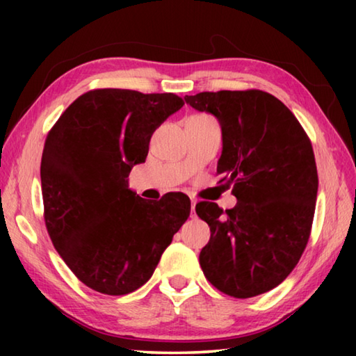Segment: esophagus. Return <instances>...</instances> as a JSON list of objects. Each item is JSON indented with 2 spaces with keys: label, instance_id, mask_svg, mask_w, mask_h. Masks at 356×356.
I'll list each match as a JSON object with an SVG mask.
<instances>
[{
  "label": "esophagus",
  "instance_id": "obj_1",
  "mask_svg": "<svg viewBox=\"0 0 356 356\" xmlns=\"http://www.w3.org/2000/svg\"><path fill=\"white\" fill-rule=\"evenodd\" d=\"M196 200H195V197H191V215L193 216H195V207H196Z\"/></svg>",
  "mask_w": 356,
  "mask_h": 356
}]
</instances>
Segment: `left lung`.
Here are the masks:
<instances>
[{
    "label": "left lung",
    "instance_id": "obj_1",
    "mask_svg": "<svg viewBox=\"0 0 356 356\" xmlns=\"http://www.w3.org/2000/svg\"><path fill=\"white\" fill-rule=\"evenodd\" d=\"M185 102L218 119L216 174L237 197L226 212L215 202L196 204L210 227L202 272L236 298L272 291L291 275L311 236L318 186L311 140L281 100L259 89L200 92Z\"/></svg>",
    "mask_w": 356,
    "mask_h": 356
}]
</instances>
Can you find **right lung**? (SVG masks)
Returning <instances> with one entry per match:
<instances>
[{
	"label": "right lung",
	"mask_w": 356,
	"mask_h": 356,
	"mask_svg": "<svg viewBox=\"0 0 356 356\" xmlns=\"http://www.w3.org/2000/svg\"><path fill=\"white\" fill-rule=\"evenodd\" d=\"M184 106L176 94L92 89L48 131L40 163L45 226L83 284L125 295L152 276L172 236L190 216L184 193L149 202L129 188L149 141Z\"/></svg>",
	"instance_id": "right-lung-1"
}]
</instances>
